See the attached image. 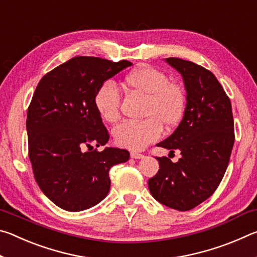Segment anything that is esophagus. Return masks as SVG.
<instances>
[{
	"instance_id": "34e87169",
	"label": "esophagus",
	"mask_w": 257,
	"mask_h": 257,
	"mask_svg": "<svg viewBox=\"0 0 257 257\" xmlns=\"http://www.w3.org/2000/svg\"><path fill=\"white\" fill-rule=\"evenodd\" d=\"M130 156H132L133 159H143V158H144V155L138 153V152H132V153H130Z\"/></svg>"
}]
</instances>
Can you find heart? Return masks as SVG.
Instances as JSON below:
<instances>
[{
    "mask_svg": "<svg viewBox=\"0 0 257 257\" xmlns=\"http://www.w3.org/2000/svg\"><path fill=\"white\" fill-rule=\"evenodd\" d=\"M129 89L144 95L141 121H124L113 129L116 144L129 150H143L161 137L162 124L172 128L180 122L186 108L185 89L159 69L143 66L124 77ZM94 104L101 118L108 123L120 116V94L112 82H104L95 93Z\"/></svg>",
    "mask_w": 257,
    "mask_h": 257,
    "instance_id": "1",
    "label": "heart"
}]
</instances>
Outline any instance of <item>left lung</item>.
I'll return each mask as SVG.
<instances>
[{"instance_id": "8db88e82", "label": "left lung", "mask_w": 257, "mask_h": 257, "mask_svg": "<svg viewBox=\"0 0 257 257\" xmlns=\"http://www.w3.org/2000/svg\"><path fill=\"white\" fill-rule=\"evenodd\" d=\"M165 61L181 73L187 104L179 125L158 146L179 150L181 158L177 163L156 158L160 169L149 189L163 205L188 211L212 196L228 168L234 143L231 102L210 70L178 58Z\"/></svg>"}]
</instances>
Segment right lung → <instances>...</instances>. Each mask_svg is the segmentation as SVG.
I'll return each mask as SVG.
<instances>
[{
	"instance_id": "1",
	"label": "right lung",
	"mask_w": 257,
	"mask_h": 257,
	"mask_svg": "<svg viewBox=\"0 0 257 257\" xmlns=\"http://www.w3.org/2000/svg\"><path fill=\"white\" fill-rule=\"evenodd\" d=\"M132 64L76 56L38 82L26 121L28 155L37 185L63 210L78 212L98 204L110 190V169L129 160L127 150L97 151L92 145H105L110 138L95 107V93Z\"/></svg>"
}]
</instances>
